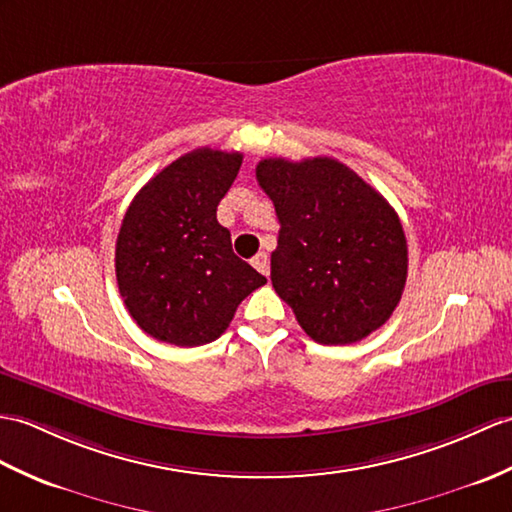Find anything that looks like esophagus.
Returning a JSON list of instances; mask_svg holds the SVG:
<instances>
[{
    "mask_svg": "<svg viewBox=\"0 0 512 512\" xmlns=\"http://www.w3.org/2000/svg\"><path fill=\"white\" fill-rule=\"evenodd\" d=\"M253 266L261 272V275L268 277V272H270V259H268L266 253H257V255L253 257Z\"/></svg>",
    "mask_w": 512,
    "mask_h": 512,
    "instance_id": "esophagus-1",
    "label": "esophagus"
}]
</instances>
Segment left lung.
Instances as JSON below:
<instances>
[{"instance_id": "obj_1", "label": "left lung", "mask_w": 512, "mask_h": 512, "mask_svg": "<svg viewBox=\"0 0 512 512\" xmlns=\"http://www.w3.org/2000/svg\"><path fill=\"white\" fill-rule=\"evenodd\" d=\"M257 183L281 224L272 288L320 344L360 342L401 301L408 244L397 211L331 157L264 159Z\"/></svg>"}]
</instances>
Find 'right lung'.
Returning <instances> with one entry per match:
<instances>
[{
	"label": "right lung",
	"instance_id": "1",
	"mask_svg": "<svg viewBox=\"0 0 512 512\" xmlns=\"http://www.w3.org/2000/svg\"><path fill=\"white\" fill-rule=\"evenodd\" d=\"M242 165L240 152L196 148L139 189L115 244L128 314L154 340L200 347L229 327L266 277L233 253L216 218Z\"/></svg>",
	"mask_w": 512,
	"mask_h": 512
}]
</instances>
